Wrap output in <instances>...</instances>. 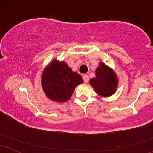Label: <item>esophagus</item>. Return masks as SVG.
<instances>
[{
  "instance_id": "1",
  "label": "esophagus",
  "mask_w": 153,
  "mask_h": 153,
  "mask_svg": "<svg viewBox=\"0 0 153 153\" xmlns=\"http://www.w3.org/2000/svg\"><path fill=\"white\" fill-rule=\"evenodd\" d=\"M83 79H84V83H88V80H89V77L87 74H84L83 75Z\"/></svg>"
}]
</instances>
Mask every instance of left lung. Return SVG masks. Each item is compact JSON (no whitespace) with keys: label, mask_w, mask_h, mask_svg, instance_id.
<instances>
[{"label":"left lung","mask_w":153,"mask_h":153,"mask_svg":"<svg viewBox=\"0 0 153 153\" xmlns=\"http://www.w3.org/2000/svg\"><path fill=\"white\" fill-rule=\"evenodd\" d=\"M97 76L90 80L96 92L103 97L112 95L116 91L118 79L116 74L103 63H100L96 71Z\"/></svg>","instance_id":"obj_1"}]
</instances>
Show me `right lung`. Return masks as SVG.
<instances>
[{"instance_id":"right-lung-1","label":"right lung","mask_w":153,"mask_h":153,"mask_svg":"<svg viewBox=\"0 0 153 153\" xmlns=\"http://www.w3.org/2000/svg\"><path fill=\"white\" fill-rule=\"evenodd\" d=\"M83 83L82 77L73 72L65 62L54 60L45 69L42 86L45 94L53 101L65 102L70 99L75 88Z\"/></svg>"}]
</instances>
